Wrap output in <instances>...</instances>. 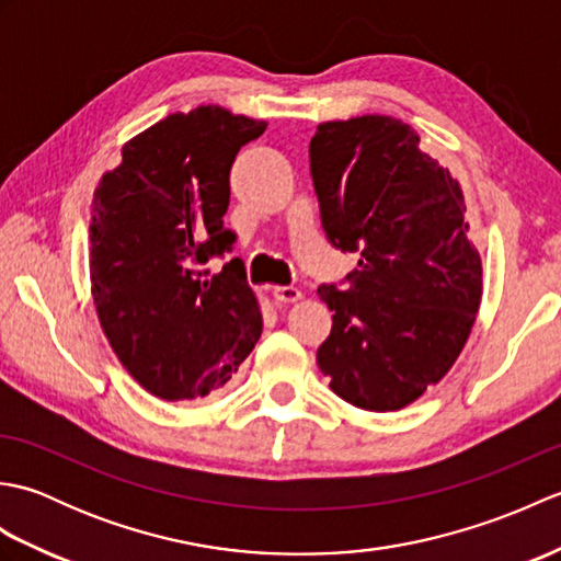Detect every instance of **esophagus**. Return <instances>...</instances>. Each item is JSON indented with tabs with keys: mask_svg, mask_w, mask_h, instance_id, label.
Segmentation results:
<instances>
[{
	"mask_svg": "<svg viewBox=\"0 0 561 561\" xmlns=\"http://www.w3.org/2000/svg\"><path fill=\"white\" fill-rule=\"evenodd\" d=\"M272 294L279 304H296V301L304 299V294L296 287H274Z\"/></svg>",
	"mask_w": 561,
	"mask_h": 561,
	"instance_id": "esophagus-1",
	"label": "esophagus"
}]
</instances>
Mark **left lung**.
<instances>
[{
  "instance_id": "left-lung-1",
  "label": "left lung",
  "mask_w": 561,
  "mask_h": 561,
  "mask_svg": "<svg viewBox=\"0 0 561 561\" xmlns=\"http://www.w3.org/2000/svg\"><path fill=\"white\" fill-rule=\"evenodd\" d=\"M311 175L330 243L359 253L347 289H318L332 311L320 371L354 408H408L450 371L480 311L460 183L390 115L320 123Z\"/></svg>"
}]
</instances>
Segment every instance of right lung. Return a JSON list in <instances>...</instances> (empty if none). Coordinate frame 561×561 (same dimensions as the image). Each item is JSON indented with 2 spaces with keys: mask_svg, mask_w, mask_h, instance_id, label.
<instances>
[{
  "mask_svg": "<svg viewBox=\"0 0 561 561\" xmlns=\"http://www.w3.org/2000/svg\"><path fill=\"white\" fill-rule=\"evenodd\" d=\"M265 121L221 105L173 113L123 147L89 224L91 296L117 359L161 400H199L229 383L262 332L255 291L224 229L229 171Z\"/></svg>",
  "mask_w": 561,
  "mask_h": 561,
  "instance_id": "obj_1",
  "label": "right lung"
}]
</instances>
